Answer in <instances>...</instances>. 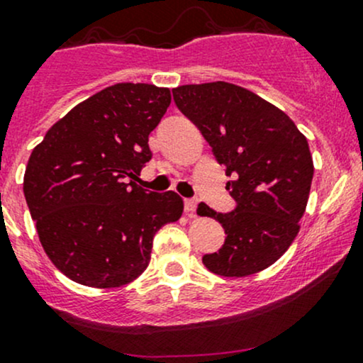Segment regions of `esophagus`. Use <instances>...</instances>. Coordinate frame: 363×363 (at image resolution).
Returning a JSON list of instances; mask_svg holds the SVG:
<instances>
[{
	"instance_id": "esophagus-1",
	"label": "esophagus",
	"mask_w": 363,
	"mask_h": 363,
	"mask_svg": "<svg viewBox=\"0 0 363 363\" xmlns=\"http://www.w3.org/2000/svg\"><path fill=\"white\" fill-rule=\"evenodd\" d=\"M196 208H197L196 199H185V213L189 214L190 218L196 216Z\"/></svg>"
}]
</instances>
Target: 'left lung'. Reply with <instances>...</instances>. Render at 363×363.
<instances>
[{
	"instance_id": "left-lung-1",
	"label": "left lung",
	"mask_w": 363,
	"mask_h": 363,
	"mask_svg": "<svg viewBox=\"0 0 363 363\" xmlns=\"http://www.w3.org/2000/svg\"><path fill=\"white\" fill-rule=\"evenodd\" d=\"M182 114L199 128L225 166L235 209L216 213L201 202L197 214L225 228L221 249L202 256L223 277L258 274L289 249L305 214L313 159L289 116L249 89L225 81L173 89Z\"/></svg>"
}]
</instances>
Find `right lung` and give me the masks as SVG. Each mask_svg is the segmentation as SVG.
<instances>
[{
	"instance_id": "obj_1",
	"label": "right lung",
	"mask_w": 363,
	"mask_h": 363,
	"mask_svg": "<svg viewBox=\"0 0 363 363\" xmlns=\"http://www.w3.org/2000/svg\"><path fill=\"white\" fill-rule=\"evenodd\" d=\"M169 104L167 88L118 83L76 105L34 147L27 206L45 252L74 282H133L149 267L157 230L180 220L177 192L126 183L152 159L149 135Z\"/></svg>"
}]
</instances>
